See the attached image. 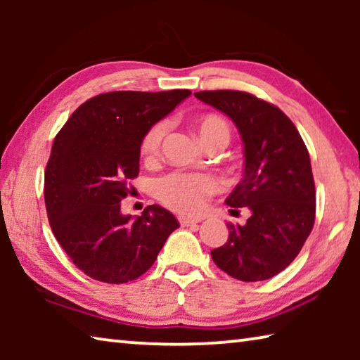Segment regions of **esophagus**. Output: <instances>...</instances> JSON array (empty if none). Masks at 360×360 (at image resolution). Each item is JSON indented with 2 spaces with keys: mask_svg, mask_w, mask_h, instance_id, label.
<instances>
[{
  "mask_svg": "<svg viewBox=\"0 0 360 360\" xmlns=\"http://www.w3.org/2000/svg\"><path fill=\"white\" fill-rule=\"evenodd\" d=\"M198 222H200L198 219H191V217H184V216L179 217V224L182 225V227H193V225H197Z\"/></svg>",
  "mask_w": 360,
  "mask_h": 360,
  "instance_id": "esophagus-1",
  "label": "esophagus"
}]
</instances>
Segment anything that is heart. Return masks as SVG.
Here are the masks:
<instances>
[{"mask_svg":"<svg viewBox=\"0 0 360 360\" xmlns=\"http://www.w3.org/2000/svg\"><path fill=\"white\" fill-rule=\"evenodd\" d=\"M195 129L202 143L210 144L230 141V125L221 115L206 114L195 120ZM168 131L165 120L157 122L146 133L141 143V155L148 163L155 162L160 157L162 144ZM217 182L206 173H173L162 178L155 186V195L169 210L181 214H197L203 210L206 198L216 191Z\"/></svg>","mask_w":360,"mask_h":360,"instance_id":"obj_1","label":"heart"}]
</instances>
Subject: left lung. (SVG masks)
<instances>
[{
    "mask_svg": "<svg viewBox=\"0 0 360 360\" xmlns=\"http://www.w3.org/2000/svg\"><path fill=\"white\" fill-rule=\"evenodd\" d=\"M198 100L233 120L245 146V173L225 203L245 208V225L229 224L214 264L245 283L265 281L290 265L311 233L316 191L307 146L278 106L238 90H203ZM236 211V210H233Z\"/></svg>",
    "mask_w": 360,
    "mask_h": 360,
    "instance_id": "obj_1",
    "label": "left lung"
}]
</instances>
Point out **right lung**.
I'll return each instance as SVG.
<instances>
[{
	"label": "right lung",
	"mask_w": 360,
	"mask_h": 360,
	"mask_svg": "<svg viewBox=\"0 0 360 360\" xmlns=\"http://www.w3.org/2000/svg\"><path fill=\"white\" fill-rule=\"evenodd\" d=\"M191 90L108 92L82 103L57 133L44 178L51 229L79 270L124 284L149 270L179 222L158 205L138 217L120 202L139 173L146 133Z\"/></svg>",
	"instance_id": "add662e5"
}]
</instances>
